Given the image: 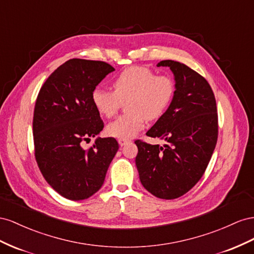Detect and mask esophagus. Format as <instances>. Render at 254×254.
<instances>
[{
    "instance_id": "34e87169",
    "label": "esophagus",
    "mask_w": 254,
    "mask_h": 254,
    "mask_svg": "<svg viewBox=\"0 0 254 254\" xmlns=\"http://www.w3.org/2000/svg\"><path fill=\"white\" fill-rule=\"evenodd\" d=\"M129 141H131V140H129V139H125V138H119L118 139V142H119L120 146H125V144H127Z\"/></svg>"
}]
</instances>
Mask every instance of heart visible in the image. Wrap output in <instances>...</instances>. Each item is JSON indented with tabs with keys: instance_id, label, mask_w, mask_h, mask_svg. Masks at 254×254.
<instances>
[{
	"instance_id": "obj_1",
	"label": "heart",
	"mask_w": 254,
	"mask_h": 254,
	"mask_svg": "<svg viewBox=\"0 0 254 254\" xmlns=\"http://www.w3.org/2000/svg\"><path fill=\"white\" fill-rule=\"evenodd\" d=\"M113 89L96 88L91 92V102L100 115L111 118L127 100L128 113L111 122L106 132L128 139L141 131L148 119H158L167 111L175 95V83L168 75H157L149 68L134 66L115 78Z\"/></svg>"
}]
</instances>
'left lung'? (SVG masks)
<instances>
[{
    "label": "left lung",
    "mask_w": 254,
    "mask_h": 254,
    "mask_svg": "<svg viewBox=\"0 0 254 254\" xmlns=\"http://www.w3.org/2000/svg\"><path fill=\"white\" fill-rule=\"evenodd\" d=\"M175 74L176 90L168 110L147 132L164 139L161 147L135 140V163L142 186L153 195L171 200L186 193L204 175L218 138V114L206 79L186 64L162 61Z\"/></svg>",
    "instance_id": "1"
}]
</instances>
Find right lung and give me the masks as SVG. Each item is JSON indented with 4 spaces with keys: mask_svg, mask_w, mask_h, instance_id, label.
Instances as JSON below:
<instances>
[{
    "mask_svg": "<svg viewBox=\"0 0 254 254\" xmlns=\"http://www.w3.org/2000/svg\"><path fill=\"white\" fill-rule=\"evenodd\" d=\"M114 70L105 62L69 60L39 90L33 118L35 158L50 186L66 199L96 193L119 149L113 137L98 138L88 150L83 147L104 127L91 92Z\"/></svg>",
    "mask_w": 254,
    "mask_h": 254,
    "instance_id": "obj_1",
    "label": "right lung"
}]
</instances>
